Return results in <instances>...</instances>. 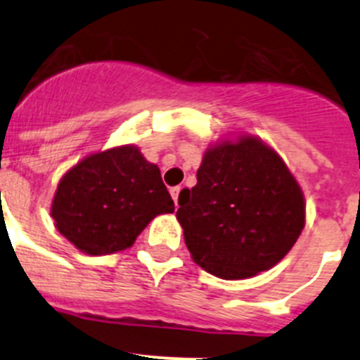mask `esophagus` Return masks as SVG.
Instances as JSON below:
<instances>
[{
    "label": "esophagus",
    "mask_w": 360,
    "mask_h": 360,
    "mask_svg": "<svg viewBox=\"0 0 360 360\" xmlns=\"http://www.w3.org/2000/svg\"><path fill=\"white\" fill-rule=\"evenodd\" d=\"M180 191H182V187H180V186L171 187V196H173L174 205H176V207H178V196H180Z\"/></svg>",
    "instance_id": "34e87169"
}]
</instances>
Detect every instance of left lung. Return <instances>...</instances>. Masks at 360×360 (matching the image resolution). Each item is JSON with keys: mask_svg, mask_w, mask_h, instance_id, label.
I'll return each instance as SVG.
<instances>
[{"mask_svg": "<svg viewBox=\"0 0 360 360\" xmlns=\"http://www.w3.org/2000/svg\"><path fill=\"white\" fill-rule=\"evenodd\" d=\"M176 218L191 256L221 279H245L287 256L304 227L301 187L276 151L252 136L216 146Z\"/></svg>", "mask_w": 360, "mask_h": 360, "instance_id": "obj_1", "label": "left lung"}]
</instances>
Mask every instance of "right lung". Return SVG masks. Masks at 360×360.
<instances>
[{"mask_svg":"<svg viewBox=\"0 0 360 360\" xmlns=\"http://www.w3.org/2000/svg\"><path fill=\"white\" fill-rule=\"evenodd\" d=\"M173 211L160 169L122 146L90 155L61 178L52 218L79 250L104 256L131 247L155 216Z\"/></svg>","mask_w":360,"mask_h":360,"instance_id":"add662e5","label":"right lung"}]
</instances>
